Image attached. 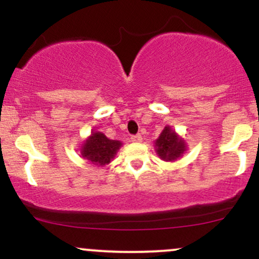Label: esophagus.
<instances>
[{"mask_svg":"<svg viewBox=\"0 0 259 259\" xmlns=\"http://www.w3.org/2000/svg\"><path fill=\"white\" fill-rule=\"evenodd\" d=\"M132 141L134 142H141L142 141V136L140 134H136V135L132 136Z\"/></svg>","mask_w":259,"mask_h":259,"instance_id":"34e87169","label":"esophagus"}]
</instances>
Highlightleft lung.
Returning <instances> with one entry per match:
<instances>
[{"mask_svg":"<svg viewBox=\"0 0 259 259\" xmlns=\"http://www.w3.org/2000/svg\"><path fill=\"white\" fill-rule=\"evenodd\" d=\"M157 154L163 160H175L185 151V144L169 126H165L156 140Z\"/></svg>","mask_w":259,"mask_h":259,"instance_id":"left-lung-1","label":"left lung"}]
</instances>
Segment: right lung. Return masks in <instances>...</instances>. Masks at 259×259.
Segmentation results:
<instances>
[{
    "label": "right lung",
    "mask_w": 259,
    "mask_h": 259,
    "mask_svg": "<svg viewBox=\"0 0 259 259\" xmlns=\"http://www.w3.org/2000/svg\"><path fill=\"white\" fill-rule=\"evenodd\" d=\"M120 146V141L107 139L106 135L97 132L92 134L91 138L86 140L85 144L82 145L81 156L94 164L105 165L111 162Z\"/></svg>",
    "instance_id": "add662e5"
}]
</instances>
